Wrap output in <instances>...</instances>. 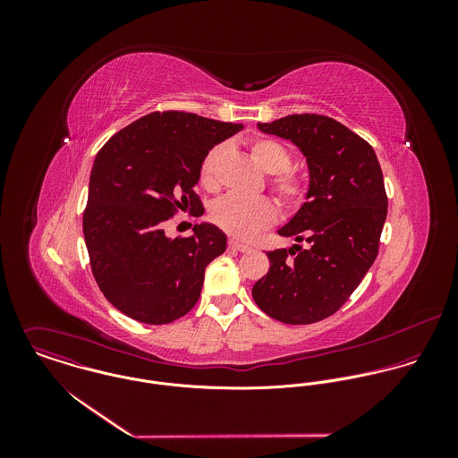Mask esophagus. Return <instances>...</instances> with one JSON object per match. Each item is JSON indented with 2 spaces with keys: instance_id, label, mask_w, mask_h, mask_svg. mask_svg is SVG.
Instances as JSON below:
<instances>
[{
  "instance_id": "obj_1",
  "label": "esophagus",
  "mask_w": 458,
  "mask_h": 458,
  "mask_svg": "<svg viewBox=\"0 0 458 458\" xmlns=\"http://www.w3.org/2000/svg\"><path fill=\"white\" fill-rule=\"evenodd\" d=\"M229 249H234V250H238V252H249V250H250L249 245L240 243V242H236V240H229Z\"/></svg>"
}]
</instances>
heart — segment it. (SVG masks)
I'll return each instance as SVG.
<instances>
[{"instance_id":"b5f03b06","label":"heart","mask_w":458,"mask_h":458,"mask_svg":"<svg viewBox=\"0 0 458 458\" xmlns=\"http://www.w3.org/2000/svg\"><path fill=\"white\" fill-rule=\"evenodd\" d=\"M249 151L262 173L273 174L269 185L278 202L285 208H298L307 196V183L298 173L287 169L291 164V155L285 146L269 137H256L250 140ZM224 155L225 146L218 144L202 158L199 182L206 191L216 189L218 167ZM211 220L229 236L247 242L276 220V209L264 197L243 199L225 196L213 204Z\"/></svg>"}]
</instances>
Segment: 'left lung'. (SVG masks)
Wrapping results in <instances>:
<instances>
[{
    "instance_id": "left-lung-1",
    "label": "left lung",
    "mask_w": 458,
    "mask_h": 458,
    "mask_svg": "<svg viewBox=\"0 0 458 458\" xmlns=\"http://www.w3.org/2000/svg\"><path fill=\"white\" fill-rule=\"evenodd\" d=\"M258 129L291 140L307 160V200L278 234L310 247L267 252L269 269L252 296L280 323H318L347 301L377 258L388 213L383 171L374 148L333 118L291 114Z\"/></svg>"
}]
</instances>
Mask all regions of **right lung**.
I'll return each instance as SVG.
<instances>
[{
    "mask_svg": "<svg viewBox=\"0 0 458 458\" xmlns=\"http://www.w3.org/2000/svg\"><path fill=\"white\" fill-rule=\"evenodd\" d=\"M242 129L192 113H151L95 157L84 242L100 291L125 316L167 325L194 309L204 269L225 252L227 236L202 222L189 238H169L164 225L178 209L204 211L194 192L202 158Z\"/></svg>",
    "mask_w": 458,
    "mask_h": 458,
    "instance_id": "add662e5",
    "label": "right lung"
}]
</instances>
